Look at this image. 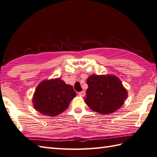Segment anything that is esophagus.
<instances>
[{"label": "esophagus", "mask_w": 157, "mask_h": 157, "mask_svg": "<svg viewBox=\"0 0 157 157\" xmlns=\"http://www.w3.org/2000/svg\"><path fill=\"white\" fill-rule=\"evenodd\" d=\"M78 94H79V95H81V96H84V95H85V94H86L85 91H80V92H79Z\"/></svg>", "instance_id": "obj_1"}]
</instances>
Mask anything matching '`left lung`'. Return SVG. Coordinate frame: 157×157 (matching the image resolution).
I'll return each instance as SVG.
<instances>
[{"label":"left lung","mask_w":157,"mask_h":157,"mask_svg":"<svg viewBox=\"0 0 157 157\" xmlns=\"http://www.w3.org/2000/svg\"><path fill=\"white\" fill-rule=\"evenodd\" d=\"M88 88L85 102L100 114H111L121 107L127 98V91L114 75H91L87 79Z\"/></svg>","instance_id":"left-lung-1"}]
</instances>
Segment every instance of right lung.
<instances>
[{
  "label": "right lung",
  "mask_w": 157,
  "mask_h": 157,
  "mask_svg": "<svg viewBox=\"0 0 157 157\" xmlns=\"http://www.w3.org/2000/svg\"><path fill=\"white\" fill-rule=\"evenodd\" d=\"M75 95L73 87L61 79H46L40 82L35 90L33 106L40 113L55 117L67 109Z\"/></svg>",
  "instance_id": "right-lung-1"
}]
</instances>
